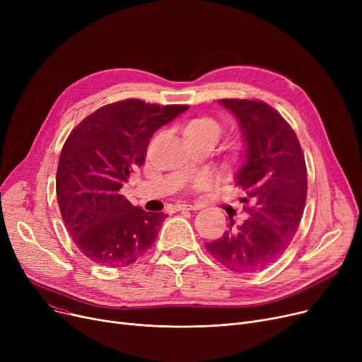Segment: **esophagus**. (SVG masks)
Returning a JSON list of instances; mask_svg holds the SVG:
<instances>
[{
    "mask_svg": "<svg viewBox=\"0 0 362 362\" xmlns=\"http://www.w3.org/2000/svg\"><path fill=\"white\" fill-rule=\"evenodd\" d=\"M199 210V205H192V204H177L176 205V211H195Z\"/></svg>",
    "mask_w": 362,
    "mask_h": 362,
    "instance_id": "esophagus-1",
    "label": "esophagus"
}]
</instances>
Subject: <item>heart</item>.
<instances>
[{
    "label": "heart",
    "instance_id": "b5f03b06",
    "mask_svg": "<svg viewBox=\"0 0 362 362\" xmlns=\"http://www.w3.org/2000/svg\"><path fill=\"white\" fill-rule=\"evenodd\" d=\"M221 124L213 119V117H198L194 119L191 122H187L183 133L185 136H210L214 141L218 139V136L221 135ZM208 180L204 176H198L194 180V187L195 189H204L206 186Z\"/></svg>",
    "mask_w": 362,
    "mask_h": 362
}]
</instances>
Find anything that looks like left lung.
I'll list each match as a JSON object with an SVG mask.
<instances>
[{"instance_id": "1", "label": "left lung", "mask_w": 362, "mask_h": 362, "mask_svg": "<svg viewBox=\"0 0 362 362\" xmlns=\"http://www.w3.org/2000/svg\"><path fill=\"white\" fill-rule=\"evenodd\" d=\"M220 104L242 130L245 154L235 182L251 205L245 206L248 220L236 227L232 221L205 248L229 270L252 273L280 258L298 230L307 199L305 157L293 129L269 104L230 98Z\"/></svg>"}]
</instances>
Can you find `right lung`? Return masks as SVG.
Segmentation results:
<instances>
[{"label":"right lung","instance_id":"obj_1","mask_svg":"<svg viewBox=\"0 0 362 362\" xmlns=\"http://www.w3.org/2000/svg\"><path fill=\"white\" fill-rule=\"evenodd\" d=\"M187 108L129 98L98 108L71 130L57 168V199L67 232L90 261L124 267L156 242L167 216L133 206L120 189L144 165L156 130Z\"/></svg>","mask_w":362,"mask_h":362}]
</instances>
